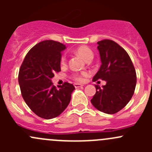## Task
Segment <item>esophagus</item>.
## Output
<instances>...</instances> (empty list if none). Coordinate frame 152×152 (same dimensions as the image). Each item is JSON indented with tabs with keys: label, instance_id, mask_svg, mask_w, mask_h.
Masks as SVG:
<instances>
[{
	"label": "esophagus",
	"instance_id": "esophagus-1",
	"mask_svg": "<svg viewBox=\"0 0 152 152\" xmlns=\"http://www.w3.org/2000/svg\"><path fill=\"white\" fill-rule=\"evenodd\" d=\"M83 85H81V84H79V83H75L74 84V87H76V88H79V87H83Z\"/></svg>",
	"mask_w": 152,
	"mask_h": 152
}]
</instances>
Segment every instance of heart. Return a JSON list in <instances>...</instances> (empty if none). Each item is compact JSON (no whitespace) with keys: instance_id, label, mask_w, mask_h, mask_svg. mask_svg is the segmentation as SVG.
Returning a JSON list of instances; mask_svg holds the SVG:
<instances>
[{"instance_id":"b5f03b06","label":"heart","mask_w":152,"mask_h":152,"mask_svg":"<svg viewBox=\"0 0 152 152\" xmlns=\"http://www.w3.org/2000/svg\"><path fill=\"white\" fill-rule=\"evenodd\" d=\"M76 52L78 55H79L81 57L83 58L85 61H87L89 58L93 57V53L91 50V49L89 48L88 47L85 46V45L78 48L76 50ZM65 61H66V58H65V56H63L62 57V59H61V63L63 65V64L65 63ZM87 75H88L87 73H76V74H73V77L76 81H78V82H83L84 79H85V77L86 76H87Z\"/></svg>"}]
</instances>
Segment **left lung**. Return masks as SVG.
Instances as JSON below:
<instances>
[{
    "label": "left lung",
    "instance_id": "left-lung-1",
    "mask_svg": "<svg viewBox=\"0 0 152 152\" xmlns=\"http://www.w3.org/2000/svg\"><path fill=\"white\" fill-rule=\"evenodd\" d=\"M102 65L93 81L104 80L106 85H96L92 104L107 114H115L129 103L135 90V69L127 52L115 42L104 39L97 42Z\"/></svg>",
    "mask_w": 152,
    "mask_h": 152
}]
</instances>
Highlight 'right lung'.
<instances>
[{"label":"right lung","instance_id":"obj_1","mask_svg":"<svg viewBox=\"0 0 152 152\" xmlns=\"http://www.w3.org/2000/svg\"><path fill=\"white\" fill-rule=\"evenodd\" d=\"M65 48L56 41H42L29 50L20 68L18 82L23 98L42 118L59 116L68 106L75 89L68 82L56 88L51 82L54 73L61 71V52Z\"/></svg>","mask_w":152,"mask_h":152}]
</instances>
